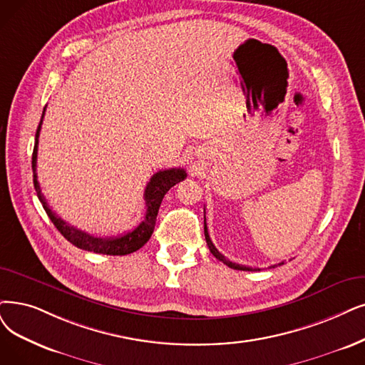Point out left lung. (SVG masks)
<instances>
[{
	"instance_id": "1",
	"label": "left lung",
	"mask_w": 365,
	"mask_h": 365,
	"mask_svg": "<svg viewBox=\"0 0 365 365\" xmlns=\"http://www.w3.org/2000/svg\"><path fill=\"white\" fill-rule=\"evenodd\" d=\"M203 232H205V240H207V244H208V249H210V252L212 253V256L214 257H217L218 260H222L225 265H227L229 268H232V269H240V271H259V268H250V267H244V265H238V264H233V262H230L229 259H226L220 252H218L217 249H215V245L212 244V241H211V238H210V233H208V227H207V223H203ZM284 262H280V264H277V265H283ZM277 265H271L269 268H274V267H277Z\"/></svg>"
}]
</instances>
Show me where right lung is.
Listing matches in <instances>:
<instances>
[{
    "instance_id": "obj_1",
    "label": "right lung",
    "mask_w": 365,
    "mask_h": 365,
    "mask_svg": "<svg viewBox=\"0 0 365 365\" xmlns=\"http://www.w3.org/2000/svg\"><path fill=\"white\" fill-rule=\"evenodd\" d=\"M45 109H43L41 113V120L37 127L36 132V142H34V151H33V181H34V188L37 192V197L41 202L43 208H45L48 217L51 218V222L55 225V227L61 232V235L70 241L73 245H76L78 249L82 250H88L94 252L98 255H109V256H124L130 255L136 250H139L143 244H147V241L151 238L155 220H157V214L160 203H162L165 195L169 192V188L173 187L175 184H178L182 181L187 173L184 169H165V170H158L154 173L150 182L147 184V188H145L143 199H145V205H147V212H145L143 220L132 230V232H125L123 235L118 237H109V238H100L90 235L81 229H76L75 226L67 225L61 217H58L48 205V202L41 193L40 184L37 181V147H38V135H40V128L43 123V116H45Z\"/></svg>"
}]
</instances>
